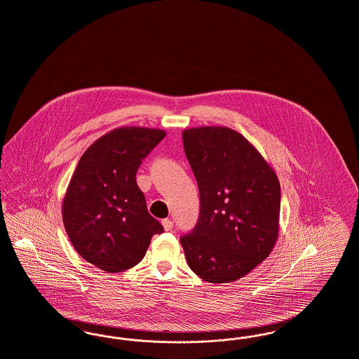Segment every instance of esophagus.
Returning a JSON list of instances; mask_svg holds the SVG:
<instances>
[{
	"instance_id": "34e87169",
	"label": "esophagus",
	"mask_w": 359,
	"mask_h": 359,
	"mask_svg": "<svg viewBox=\"0 0 359 359\" xmlns=\"http://www.w3.org/2000/svg\"><path fill=\"white\" fill-rule=\"evenodd\" d=\"M161 223H163V227H164L165 231H171L172 227H173V222H172L171 219L165 218V219L161 221Z\"/></svg>"
}]
</instances>
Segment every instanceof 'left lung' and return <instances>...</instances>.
Returning a JSON list of instances; mask_svg holds the SVG:
<instances>
[{"label":"left lung","mask_w":359,"mask_h":359,"mask_svg":"<svg viewBox=\"0 0 359 359\" xmlns=\"http://www.w3.org/2000/svg\"><path fill=\"white\" fill-rule=\"evenodd\" d=\"M201 212L180 238L188 266L212 284L233 283L273 250L281 189L273 168L238 132L199 126L183 132Z\"/></svg>","instance_id":"1"}]
</instances>
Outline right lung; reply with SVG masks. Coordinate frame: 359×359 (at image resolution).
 <instances>
[{
	"mask_svg": "<svg viewBox=\"0 0 359 359\" xmlns=\"http://www.w3.org/2000/svg\"><path fill=\"white\" fill-rule=\"evenodd\" d=\"M164 137L161 129L117 128L86 149L69 180L62 205L67 236L79 256L107 273L133 268L164 231L136 182L142 158Z\"/></svg>",
	"mask_w": 359,
	"mask_h": 359,
	"instance_id": "right-lung-1",
	"label": "right lung"
}]
</instances>
